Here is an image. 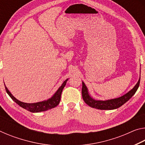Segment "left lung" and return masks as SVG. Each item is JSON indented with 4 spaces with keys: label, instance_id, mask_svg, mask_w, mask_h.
<instances>
[{
    "label": "left lung",
    "instance_id": "1",
    "mask_svg": "<svg viewBox=\"0 0 145 145\" xmlns=\"http://www.w3.org/2000/svg\"><path fill=\"white\" fill-rule=\"evenodd\" d=\"M139 83H140V77L138 82H137L136 86L129 91L125 94L123 96L116 99L107 100H96L93 99L88 93V88L85 85L84 82H82V96L86 104H87L89 106L95 109L101 110H112L117 109L126 103L133 95L136 93L137 89H138Z\"/></svg>",
    "mask_w": 145,
    "mask_h": 145
}]
</instances>
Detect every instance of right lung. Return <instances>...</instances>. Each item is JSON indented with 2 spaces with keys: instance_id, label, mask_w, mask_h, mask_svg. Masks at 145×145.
Wrapping results in <instances>:
<instances>
[{
  "instance_id": "right-lung-1",
  "label": "right lung",
  "mask_w": 145,
  "mask_h": 145,
  "mask_svg": "<svg viewBox=\"0 0 145 145\" xmlns=\"http://www.w3.org/2000/svg\"><path fill=\"white\" fill-rule=\"evenodd\" d=\"M68 80V78L64 81L62 85L57 90V91L54 93V95L50 99H48L47 100H44V101L42 102L32 103V104L20 102V100H17L14 96H13V95L10 93V91L8 90L6 86H5V88H6V91L7 93L9 95V96L13 99V101H14L17 104L19 105L20 106L23 107L24 109L27 110V111L31 112H39L41 111H45L48 109H52V108L56 107L59 104L61 100V93H62L63 88H65L66 84H67Z\"/></svg>"
}]
</instances>
